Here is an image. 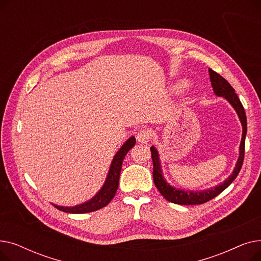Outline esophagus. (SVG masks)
I'll return each instance as SVG.
<instances>
[{
    "label": "esophagus",
    "mask_w": 261,
    "mask_h": 261,
    "mask_svg": "<svg viewBox=\"0 0 261 261\" xmlns=\"http://www.w3.org/2000/svg\"><path fill=\"white\" fill-rule=\"evenodd\" d=\"M150 139H151V132L148 129H142L136 134V140H138L139 143L147 144Z\"/></svg>",
    "instance_id": "1"
}]
</instances>
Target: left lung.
<instances>
[{"mask_svg": "<svg viewBox=\"0 0 261 261\" xmlns=\"http://www.w3.org/2000/svg\"><path fill=\"white\" fill-rule=\"evenodd\" d=\"M210 78L212 81V87L217 96H221L224 97L231 106L236 110V112L239 116V119L242 125V138L239 148V158L236 164V167L232 171V173L227 177V179L220 185H218L214 188L203 190V191H185L182 189H176L172 186H170L164 176L162 174V168H161V163L158 150L152 146L150 148V151H151V158L153 162V181L159 189L162 196L165 198L167 201L174 203V204H180V205H196V204H203L211 201L215 197H217L219 194H221L222 191L227 188L232 181H234L237 175L240 172V169L243 164L244 159V145H245V135H246V115L244 108L235 93V90L228 84L227 80H225L221 75H219L212 68L208 70Z\"/></svg>", "mask_w": 261, "mask_h": 261, "instance_id": "obj_1", "label": "left lung"}]
</instances>
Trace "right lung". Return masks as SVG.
Wrapping results in <instances>:
<instances>
[{
	"label": "right lung",
	"mask_w": 261,
	"mask_h": 261,
	"mask_svg": "<svg viewBox=\"0 0 261 261\" xmlns=\"http://www.w3.org/2000/svg\"><path fill=\"white\" fill-rule=\"evenodd\" d=\"M135 143H136L135 138L134 136H131V138L118 150L111 163V167H110L107 180L103 186L101 187V189L95 195V197H93L91 200H89L84 204L76 205V206H73V207H63V206H58V205H54V206L61 212L70 213V214H86V213L98 211L107 206V205L114 198L117 191L122 161L125 159L126 154L129 152V150L135 145Z\"/></svg>",
	"instance_id": "right-lung-1"
}]
</instances>
